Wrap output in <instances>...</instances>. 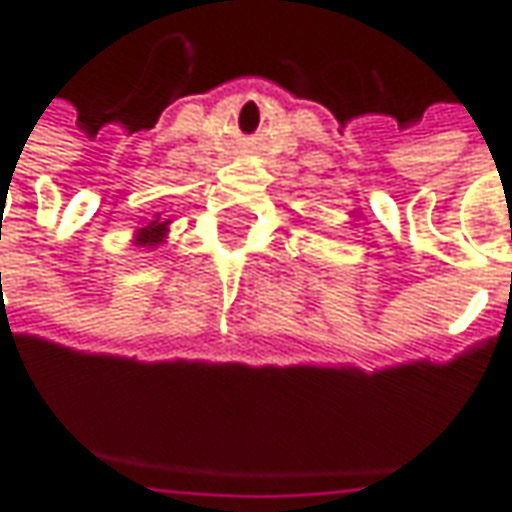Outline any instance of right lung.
Wrapping results in <instances>:
<instances>
[{
    "instance_id": "1",
    "label": "right lung",
    "mask_w": 512,
    "mask_h": 512,
    "mask_svg": "<svg viewBox=\"0 0 512 512\" xmlns=\"http://www.w3.org/2000/svg\"><path fill=\"white\" fill-rule=\"evenodd\" d=\"M168 233L170 219H162V213H153L150 219L142 222V227H136V233H133L130 242L136 247H142V250H156V247L168 242Z\"/></svg>"
}]
</instances>
